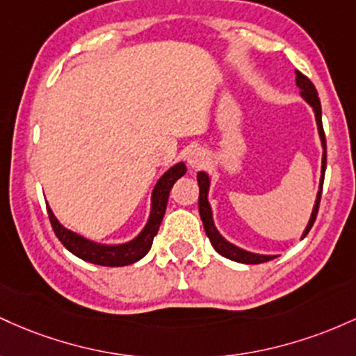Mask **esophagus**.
<instances>
[{"label":"esophagus","instance_id":"obj_1","mask_svg":"<svg viewBox=\"0 0 356 356\" xmlns=\"http://www.w3.org/2000/svg\"><path fill=\"white\" fill-rule=\"evenodd\" d=\"M207 161V153L202 149V147H193V149L188 153V166L193 168V170H198L205 165Z\"/></svg>","mask_w":356,"mask_h":356}]
</instances>
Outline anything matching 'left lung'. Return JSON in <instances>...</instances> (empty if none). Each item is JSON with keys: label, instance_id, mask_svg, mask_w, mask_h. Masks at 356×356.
<instances>
[{"label": "left lung", "instance_id": "1", "mask_svg": "<svg viewBox=\"0 0 356 356\" xmlns=\"http://www.w3.org/2000/svg\"><path fill=\"white\" fill-rule=\"evenodd\" d=\"M296 86L299 89V95L305 99V102L307 106L313 109L314 113V119H316V126H318V134H319V141H321V147H323V156H321V177H319V186H318V193H316V200H314L313 210H311V217L307 220V225L305 232L301 234V238H305L307 235V232L311 230L314 220H316V213H318V207H319V200H321V190H323V179H325V170H326V139H325V131H323V122H321V102H319L318 92L314 89L313 82L302 75L301 72L296 70ZM198 179V186H200V197H198V210H200V217H202L203 222V229H205L207 235H209L211 245L213 249L217 250L218 254L223 255V257L230 259V261L241 262V264H262V262L273 261V259L277 257L275 254H257V252H250V250L242 249V247L235 245L227 241L225 237L218 232L217 225H215L213 220V210H211V205L209 202V193H210V185H211V178L207 171H198L197 175Z\"/></svg>", "mask_w": 356, "mask_h": 356}]
</instances>
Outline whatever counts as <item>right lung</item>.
Here are the masks:
<instances>
[{
  "mask_svg": "<svg viewBox=\"0 0 356 356\" xmlns=\"http://www.w3.org/2000/svg\"><path fill=\"white\" fill-rule=\"evenodd\" d=\"M185 173L186 165L183 161H178L177 165L168 168L165 173L159 177L153 191H151V210L147 222L145 223L141 232H139L136 237L131 238V241L121 243H102L90 241V238L83 237V235L77 234V232L63 227L62 223L58 222V218L55 217V213L51 211L50 207L47 205V209H49L50 223L51 227H54L55 235H57L58 241L63 243V247H65L69 252L77 255L82 261L90 262V264L106 267H122L134 264V262H138L139 259H143L147 252H149L151 245H153L154 235L158 234L159 225H161L163 220V215H165L166 211L170 190L173 188L177 179L181 178Z\"/></svg>",
  "mask_w": 356,
  "mask_h": 356,
  "instance_id": "1",
  "label": "right lung"
}]
</instances>
